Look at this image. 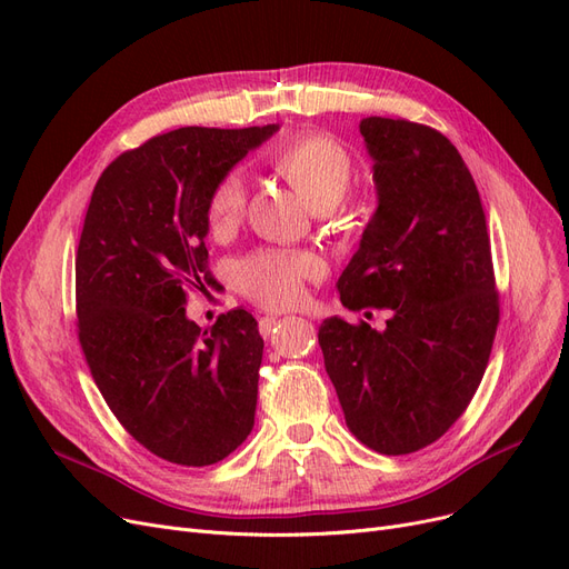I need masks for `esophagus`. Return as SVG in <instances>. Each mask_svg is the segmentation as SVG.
Listing matches in <instances>:
<instances>
[{
	"instance_id": "1",
	"label": "esophagus",
	"mask_w": 569,
	"mask_h": 569,
	"mask_svg": "<svg viewBox=\"0 0 569 569\" xmlns=\"http://www.w3.org/2000/svg\"><path fill=\"white\" fill-rule=\"evenodd\" d=\"M284 318H278V316H263L261 320H258V330H261L263 337H270V332H274V327H278Z\"/></svg>"
}]
</instances>
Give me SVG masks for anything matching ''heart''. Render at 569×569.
Segmentation results:
<instances>
[{"label": "heart", "mask_w": 569, "mask_h": 569, "mask_svg": "<svg viewBox=\"0 0 569 569\" xmlns=\"http://www.w3.org/2000/svg\"><path fill=\"white\" fill-rule=\"evenodd\" d=\"M272 168L316 213L332 211L347 194L353 176L349 151L332 137L303 134L272 153ZM244 184L237 176L222 180L209 199V228L230 234L244 213ZM322 261L308 251H258L237 266V284L258 303L291 306L301 299L303 282L322 274Z\"/></svg>", "instance_id": "heart-1"}]
</instances>
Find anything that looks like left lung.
I'll return each mask as SVG.
<instances>
[{
	"label": "left lung",
	"instance_id": "left-lung-1",
	"mask_svg": "<svg viewBox=\"0 0 569 569\" xmlns=\"http://www.w3.org/2000/svg\"><path fill=\"white\" fill-rule=\"evenodd\" d=\"M377 209L337 282L341 303L389 308L385 330L327 318L325 370L351 435L403 456L437 441L468 408L498 325L481 199L458 149L410 120L370 116Z\"/></svg>",
	"mask_w": 569,
	"mask_h": 569
}]
</instances>
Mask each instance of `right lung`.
Masks as SVG:
<instances>
[{
	"mask_svg": "<svg viewBox=\"0 0 569 569\" xmlns=\"http://www.w3.org/2000/svg\"><path fill=\"white\" fill-rule=\"evenodd\" d=\"M280 126L180 128L101 173L76 256L78 337L118 422L163 460L203 468L253 427L263 339L234 308L211 330L187 318L209 291L213 189Z\"/></svg>",
	"mask_w": 569,
	"mask_h": 569,
	"instance_id": "1",
	"label": "right lung"
}]
</instances>
